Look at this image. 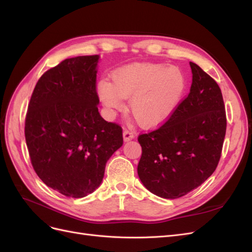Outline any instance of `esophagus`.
Masks as SVG:
<instances>
[{
  "mask_svg": "<svg viewBox=\"0 0 252 252\" xmlns=\"http://www.w3.org/2000/svg\"><path fill=\"white\" fill-rule=\"evenodd\" d=\"M133 136L134 135L131 131H129V130H127V129H125L124 132H123V139H124L125 142H129L130 140H132Z\"/></svg>",
  "mask_w": 252,
  "mask_h": 252,
  "instance_id": "esophagus-1",
  "label": "esophagus"
}]
</instances>
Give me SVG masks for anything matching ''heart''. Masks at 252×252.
<instances>
[{
  "mask_svg": "<svg viewBox=\"0 0 252 252\" xmlns=\"http://www.w3.org/2000/svg\"><path fill=\"white\" fill-rule=\"evenodd\" d=\"M112 84L101 81L97 95L106 109L120 111L128 100V108L144 128H156L170 119L186 88L185 74L177 66L134 63L112 74Z\"/></svg>",
  "mask_w": 252,
  "mask_h": 252,
  "instance_id": "1",
  "label": "heart"
}]
</instances>
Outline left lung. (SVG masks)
Returning <instances> with one entry per match:
<instances>
[{"mask_svg": "<svg viewBox=\"0 0 252 252\" xmlns=\"http://www.w3.org/2000/svg\"><path fill=\"white\" fill-rule=\"evenodd\" d=\"M190 93L158 129L141 134L138 174L150 192L178 199L216 170L226 133L223 95L217 82L190 62Z\"/></svg>", "mask_w": 252, "mask_h": 252, "instance_id": "1", "label": "left lung"}]
</instances>
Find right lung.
Segmentation results:
<instances>
[{
	"mask_svg": "<svg viewBox=\"0 0 252 252\" xmlns=\"http://www.w3.org/2000/svg\"><path fill=\"white\" fill-rule=\"evenodd\" d=\"M98 59H66L47 70L28 105L25 138L33 169L48 187L70 197L93 193L123 145L122 128L97 109Z\"/></svg>",
	"mask_w": 252,
	"mask_h": 252,
	"instance_id": "obj_1",
	"label": "right lung"
}]
</instances>
